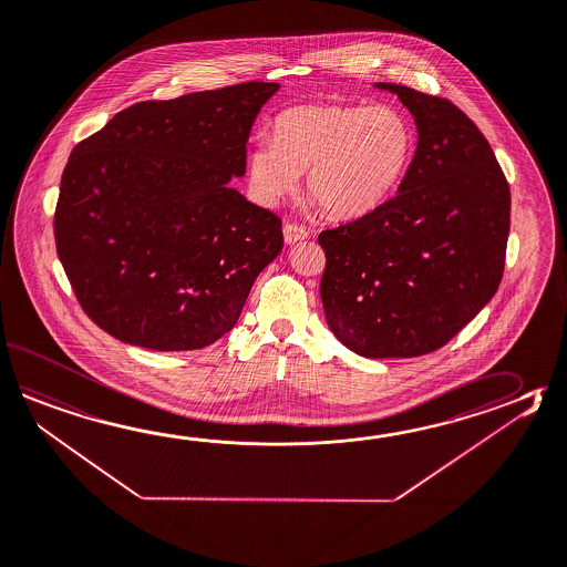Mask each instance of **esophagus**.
<instances>
[{
  "mask_svg": "<svg viewBox=\"0 0 567 567\" xmlns=\"http://www.w3.org/2000/svg\"><path fill=\"white\" fill-rule=\"evenodd\" d=\"M282 234H285V243L287 244H295L309 238V230L302 228L299 224H295V221H287L285 228H282Z\"/></svg>",
  "mask_w": 567,
  "mask_h": 567,
  "instance_id": "obj_1",
  "label": "esophagus"
}]
</instances>
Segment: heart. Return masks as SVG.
I'll list each match as a JSON object with an SVG mask.
<instances>
[{
    "label": "heart",
    "mask_w": 567,
    "mask_h": 567,
    "mask_svg": "<svg viewBox=\"0 0 567 567\" xmlns=\"http://www.w3.org/2000/svg\"><path fill=\"white\" fill-rule=\"evenodd\" d=\"M414 147V128L390 104H299L275 116L272 137L252 143L246 177L256 202L275 208L307 169V194L323 212L358 218L392 196Z\"/></svg>",
    "instance_id": "1"
}]
</instances>
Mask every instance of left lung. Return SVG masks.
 Returning a JSON list of instances; mask_svg holds the SVG:
<instances>
[{
  "label": "left lung",
  "instance_id": "left-lung-1",
  "mask_svg": "<svg viewBox=\"0 0 567 567\" xmlns=\"http://www.w3.org/2000/svg\"><path fill=\"white\" fill-rule=\"evenodd\" d=\"M414 115L417 147L398 194L336 230L321 301L337 339L363 358L446 346L497 292L511 192L485 135L449 99L378 82Z\"/></svg>",
  "mask_w": 567,
  "mask_h": 567
}]
</instances>
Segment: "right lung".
I'll return each instance as SVG.
<instances>
[{"label": "right lung", "mask_w": 567, "mask_h": 567, "mask_svg": "<svg viewBox=\"0 0 567 567\" xmlns=\"http://www.w3.org/2000/svg\"><path fill=\"white\" fill-rule=\"evenodd\" d=\"M277 82L143 101L81 141L64 167L54 238L82 311L153 351L212 346L282 250V220L230 187Z\"/></svg>", "instance_id": "add662e5"}]
</instances>
